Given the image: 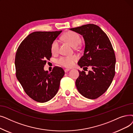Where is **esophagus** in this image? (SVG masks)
Segmentation results:
<instances>
[{
  "label": "esophagus",
  "mask_w": 133,
  "mask_h": 133,
  "mask_svg": "<svg viewBox=\"0 0 133 133\" xmlns=\"http://www.w3.org/2000/svg\"><path fill=\"white\" fill-rule=\"evenodd\" d=\"M70 69H68V68H67V69H65V73H66V72H68V71H70Z\"/></svg>",
  "instance_id": "1"
}]
</instances>
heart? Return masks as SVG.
<instances>
[{
    "label": "heart",
    "mask_w": 133,
    "mask_h": 133,
    "mask_svg": "<svg viewBox=\"0 0 133 133\" xmlns=\"http://www.w3.org/2000/svg\"><path fill=\"white\" fill-rule=\"evenodd\" d=\"M65 41L70 43L74 47H77L79 45L81 42V38L79 35L73 31H69L66 32L63 36ZM60 48L59 41L57 39H55L51 44V51L53 54H57L59 53ZM78 57L76 55L62 56L58 60L59 64L62 66L70 68L73 66L75 62L77 61Z\"/></svg>",
    "instance_id": "b5f03b06"
}]
</instances>
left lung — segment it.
I'll return each instance as SVG.
<instances>
[{
  "label": "left lung",
  "instance_id": "1",
  "mask_svg": "<svg viewBox=\"0 0 133 133\" xmlns=\"http://www.w3.org/2000/svg\"><path fill=\"white\" fill-rule=\"evenodd\" d=\"M83 36L85 41L84 55L78 64L81 67H91L86 74L79 71L76 85L84 97L95 99L100 97L111 85L115 74L116 57L110 41L100 27L93 24L71 28Z\"/></svg>",
  "mask_w": 133,
  "mask_h": 133
}]
</instances>
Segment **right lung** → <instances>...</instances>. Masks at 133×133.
Segmentation results:
<instances>
[{
    "label": "right lung",
    "instance_id": "obj_1",
    "mask_svg": "<svg viewBox=\"0 0 133 133\" xmlns=\"http://www.w3.org/2000/svg\"><path fill=\"white\" fill-rule=\"evenodd\" d=\"M62 31H35L23 41L15 57L16 77L25 93L39 103L48 102L59 90L65 74L61 67L52 72L44 70L47 60L51 57V44Z\"/></svg>",
    "mask_w": 133,
    "mask_h": 133
}]
</instances>
